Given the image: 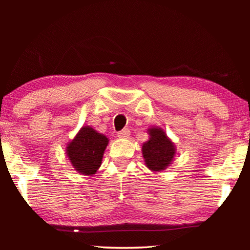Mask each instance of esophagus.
I'll return each mask as SVG.
<instances>
[{"label": "esophagus", "mask_w": 250, "mask_h": 250, "mask_svg": "<svg viewBox=\"0 0 250 250\" xmlns=\"http://www.w3.org/2000/svg\"><path fill=\"white\" fill-rule=\"evenodd\" d=\"M117 136H118L119 139H126V137L130 136V130L129 129H124L122 131L118 132Z\"/></svg>", "instance_id": "1"}]
</instances>
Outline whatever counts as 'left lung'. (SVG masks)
Wrapping results in <instances>:
<instances>
[{
	"label": "left lung",
	"instance_id": "obj_1",
	"mask_svg": "<svg viewBox=\"0 0 250 250\" xmlns=\"http://www.w3.org/2000/svg\"><path fill=\"white\" fill-rule=\"evenodd\" d=\"M149 140L142 145L145 166L151 172H161L167 168L176 156V146L163 129L158 126L148 128Z\"/></svg>",
	"mask_w": 250,
	"mask_h": 250
}]
</instances>
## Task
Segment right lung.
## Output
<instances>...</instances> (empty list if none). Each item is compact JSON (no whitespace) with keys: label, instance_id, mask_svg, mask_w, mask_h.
I'll return each mask as SVG.
<instances>
[{"label":"right lung","instance_id":"right-lung-1","mask_svg":"<svg viewBox=\"0 0 250 250\" xmlns=\"http://www.w3.org/2000/svg\"><path fill=\"white\" fill-rule=\"evenodd\" d=\"M108 142L107 136L84 125L66 144V156L76 172L92 176L101 167Z\"/></svg>","mask_w":250,"mask_h":250}]
</instances>
